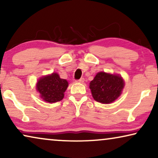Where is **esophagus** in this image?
Wrapping results in <instances>:
<instances>
[{
    "label": "esophagus",
    "instance_id": "obj_1",
    "mask_svg": "<svg viewBox=\"0 0 158 158\" xmlns=\"http://www.w3.org/2000/svg\"><path fill=\"white\" fill-rule=\"evenodd\" d=\"M76 82H77V83H83V82H84V78H81V79H79V80H77Z\"/></svg>",
    "mask_w": 158,
    "mask_h": 158
}]
</instances>
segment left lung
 <instances>
[{
    "label": "left lung",
    "mask_w": 158,
    "mask_h": 158,
    "mask_svg": "<svg viewBox=\"0 0 158 158\" xmlns=\"http://www.w3.org/2000/svg\"><path fill=\"white\" fill-rule=\"evenodd\" d=\"M124 87V81L122 76L99 72L90 83L93 98L98 102L111 103L117 99Z\"/></svg>",
    "instance_id": "1"
}]
</instances>
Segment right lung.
<instances>
[{
  "label": "right lung",
  "instance_id": "1",
  "mask_svg": "<svg viewBox=\"0 0 158 158\" xmlns=\"http://www.w3.org/2000/svg\"><path fill=\"white\" fill-rule=\"evenodd\" d=\"M68 87V82L60 77L56 73L43 76L36 83V90L46 102L55 103L64 98V93Z\"/></svg>",
  "mask_w": 158,
  "mask_h": 158
}]
</instances>
